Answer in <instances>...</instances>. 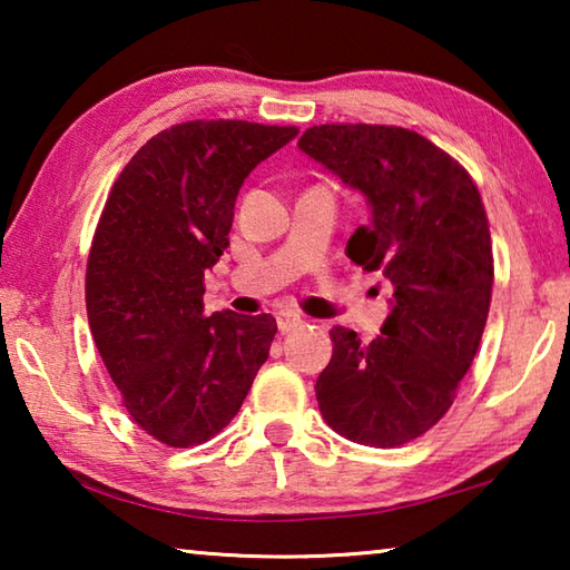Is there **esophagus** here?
<instances>
[{
    "mask_svg": "<svg viewBox=\"0 0 570 570\" xmlns=\"http://www.w3.org/2000/svg\"><path fill=\"white\" fill-rule=\"evenodd\" d=\"M276 324H278V332L282 334H288V332H296L302 330L304 326V320L298 314H292V312H282L276 316Z\"/></svg>",
    "mask_w": 570,
    "mask_h": 570,
    "instance_id": "esophagus-1",
    "label": "esophagus"
}]
</instances>
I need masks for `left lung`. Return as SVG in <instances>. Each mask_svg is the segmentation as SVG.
<instances>
[{"label": "left lung", "mask_w": 570, "mask_h": 570, "mask_svg": "<svg viewBox=\"0 0 570 570\" xmlns=\"http://www.w3.org/2000/svg\"><path fill=\"white\" fill-rule=\"evenodd\" d=\"M298 148L370 200L346 256L394 288L377 340L330 332L320 410L346 440L400 448L445 417L478 354L495 278L485 206L450 153L397 125H314Z\"/></svg>", "instance_id": "1"}]
</instances>
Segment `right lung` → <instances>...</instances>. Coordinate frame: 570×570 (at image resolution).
<instances>
[{
    "label": "right lung",
    "mask_w": 570,
    "mask_h": 570,
    "mask_svg": "<svg viewBox=\"0 0 570 570\" xmlns=\"http://www.w3.org/2000/svg\"><path fill=\"white\" fill-rule=\"evenodd\" d=\"M296 132L178 122L135 153L105 200L85 274L90 332L122 407L163 445L218 435L268 360L274 316H206L204 276L228 246L244 178Z\"/></svg>",
    "instance_id": "right-lung-1"
}]
</instances>
